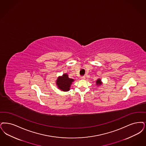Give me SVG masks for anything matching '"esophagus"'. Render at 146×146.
Listing matches in <instances>:
<instances>
[{
	"label": "esophagus",
	"mask_w": 146,
	"mask_h": 146,
	"mask_svg": "<svg viewBox=\"0 0 146 146\" xmlns=\"http://www.w3.org/2000/svg\"><path fill=\"white\" fill-rule=\"evenodd\" d=\"M80 79H82V80H85V76H82V77H80Z\"/></svg>",
	"instance_id": "esophagus-1"
}]
</instances>
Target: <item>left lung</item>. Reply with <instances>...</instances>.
<instances>
[{"label":"left lung","instance_id":"1","mask_svg":"<svg viewBox=\"0 0 146 146\" xmlns=\"http://www.w3.org/2000/svg\"><path fill=\"white\" fill-rule=\"evenodd\" d=\"M96 84V85L98 87L99 86H100L101 85H102L103 82H102V80H101L100 78H98V79L97 80Z\"/></svg>","mask_w":146,"mask_h":146}]
</instances>
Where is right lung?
<instances>
[{
  "label": "right lung",
  "instance_id": "right-lung-1",
  "mask_svg": "<svg viewBox=\"0 0 146 146\" xmlns=\"http://www.w3.org/2000/svg\"><path fill=\"white\" fill-rule=\"evenodd\" d=\"M73 82H74L73 79L70 78L67 73H64L62 76H58L56 80V85L60 90L67 92L70 90L71 85Z\"/></svg>",
  "mask_w": 146,
  "mask_h": 146
}]
</instances>
